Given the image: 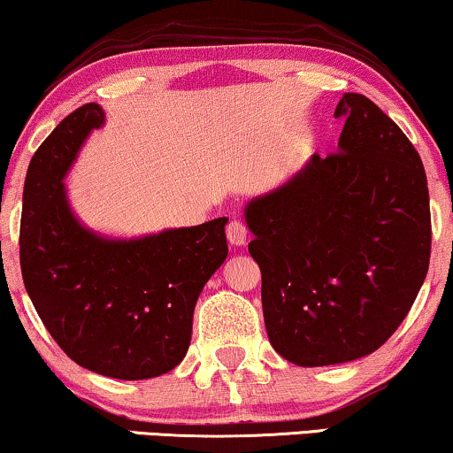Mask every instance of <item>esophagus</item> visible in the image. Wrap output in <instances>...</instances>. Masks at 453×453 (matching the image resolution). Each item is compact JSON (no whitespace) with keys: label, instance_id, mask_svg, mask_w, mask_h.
Masks as SVG:
<instances>
[{"label":"esophagus","instance_id":"esophagus-1","mask_svg":"<svg viewBox=\"0 0 453 453\" xmlns=\"http://www.w3.org/2000/svg\"><path fill=\"white\" fill-rule=\"evenodd\" d=\"M226 236H227V242L232 246H242L246 244V238H249V230H246V226L242 221H230L226 227Z\"/></svg>","mask_w":453,"mask_h":453}]
</instances>
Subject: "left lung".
I'll use <instances>...</instances> for the list:
<instances>
[{"mask_svg":"<svg viewBox=\"0 0 453 453\" xmlns=\"http://www.w3.org/2000/svg\"><path fill=\"white\" fill-rule=\"evenodd\" d=\"M341 114L339 152L313 154L244 207L269 342L303 368L374 353L408 316L431 259L416 148L362 94L342 96Z\"/></svg>","mask_w":453,"mask_h":453,"instance_id":"left-lung-1","label":"left lung"}]
</instances>
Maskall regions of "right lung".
Returning <instances> with one entry per match:
<instances>
[{"label":"right lung","instance_id":"add662e5","mask_svg":"<svg viewBox=\"0 0 453 453\" xmlns=\"http://www.w3.org/2000/svg\"><path fill=\"white\" fill-rule=\"evenodd\" d=\"M104 121L100 104L77 108L31 158L20 269L33 307L74 364L111 379L144 380L186 357L194 307L227 257V217L140 238L85 227L62 180Z\"/></svg>","mask_w":453,"mask_h":453}]
</instances>
